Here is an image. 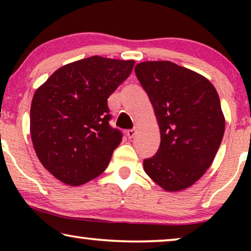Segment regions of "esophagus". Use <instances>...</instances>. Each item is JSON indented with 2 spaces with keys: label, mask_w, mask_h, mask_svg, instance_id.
Wrapping results in <instances>:
<instances>
[{
  "label": "esophagus",
  "mask_w": 251,
  "mask_h": 251,
  "mask_svg": "<svg viewBox=\"0 0 251 251\" xmlns=\"http://www.w3.org/2000/svg\"><path fill=\"white\" fill-rule=\"evenodd\" d=\"M136 135V130L135 129H130V130H128V131H126V137H128L129 139H131V138H133V136Z\"/></svg>",
  "instance_id": "34e87169"
}]
</instances>
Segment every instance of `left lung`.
Returning a JSON list of instances; mask_svg holds the SVG:
<instances>
[{
    "label": "left lung",
    "instance_id": "left-lung-1",
    "mask_svg": "<svg viewBox=\"0 0 251 251\" xmlns=\"http://www.w3.org/2000/svg\"><path fill=\"white\" fill-rule=\"evenodd\" d=\"M135 72L161 135L159 151L144 160V170L164 191L186 190L211 166L224 136L217 91L208 78L171 61H143Z\"/></svg>",
    "mask_w": 251,
    "mask_h": 251
}]
</instances>
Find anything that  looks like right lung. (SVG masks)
I'll use <instances>...</instances> for the list:
<instances>
[{
  "label": "right lung",
  "mask_w": 251,
  "mask_h": 251,
  "mask_svg": "<svg viewBox=\"0 0 251 251\" xmlns=\"http://www.w3.org/2000/svg\"><path fill=\"white\" fill-rule=\"evenodd\" d=\"M135 60L92 56L58 68L34 94L30 137L40 162L71 186L98 177L122 133L108 125L107 98Z\"/></svg>",
  "instance_id": "1"
}]
</instances>
